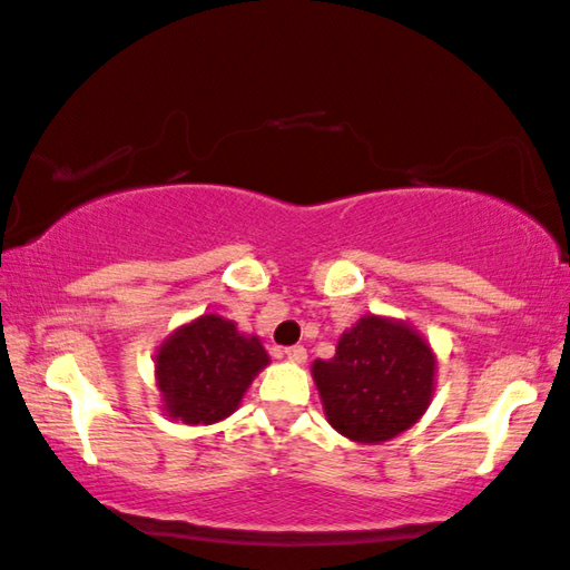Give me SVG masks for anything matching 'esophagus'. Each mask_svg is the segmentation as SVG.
Here are the masks:
<instances>
[{
	"label": "esophagus",
	"instance_id": "obj_1",
	"mask_svg": "<svg viewBox=\"0 0 570 570\" xmlns=\"http://www.w3.org/2000/svg\"><path fill=\"white\" fill-rule=\"evenodd\" d=\"M284 353H286V358L294 361V363L307 361V347H304V345H292V347H286Z\"/></svg>",
	"mask_w": 570,
	"mask_h": 570
}]
</instances>
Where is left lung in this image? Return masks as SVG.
<instances>
[{"label":"left lung","instance_id":"1","mask_svg":"<svg viewBox=\"0 0 570 570\" xmlns=\"http://www.w3.org/2000/svg\"><path fill=\"white\" fill-rule=\"evenodd\" d=\"M327 422L353 443L410 430L435 392V353L406 322L366 314L337 340L335 358L312 363Z\"/></svg>","mask_w":570,"mask_h":570}]
</instances>
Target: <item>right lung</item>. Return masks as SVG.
Instances as JSON below:
<instances>
[{
    "label": "right lung",
    "instance_id": "obj_1",
    "mask_svg": "<svg viewBox=\"0 0 570 570\" xmlns=\"http://www.w3.org/2000/svg\"><path fill=\"white\" fill-rule=\"evenodd\" d=\"M268 353L256 335H240L235 322L202 314L164 340L156 353V386L164 410L184 424H215L230 417Z\"/></svg>",
    "mask_w": 570,
    "mask_h": 570
}]
</instances>
